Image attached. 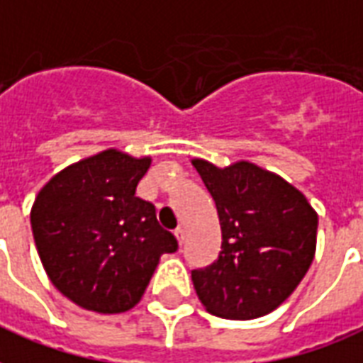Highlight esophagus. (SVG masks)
<instances>
[{
  "mask_svg": "<svg viewBox=\"0 0 363 363\" xmlns=\"http://www.w3.org/2000/svg\"><path fill=\"white\" fill-rule=\"evenodd\" d=\"M175 236H177V240H179V243H184V238H186V234H184V228H177L175 230Z\"/></svg>",
  "mask_w": 363,
  "mask_h": 363,
  "instance_id": "1",
  "label": "esophagus"
}]
</instances>
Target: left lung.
<instances>
[{
	"label": "left lung",
	"mask_w": 363,
	"mask_h": 363,
	"mask_svg": "<svg viewBox=\"0 0 363 363\" xmlns=\"http://www.w3.org/2000/svg\"><path fill=\"white\" fill-rule=\"evenodd\" d=\"M217 206L223 243L215 262L192 270L207 312L253 320L278 308L308 272L318 215L297 188L249 162L225 169L194 160Z\"/></svg>",
	"instance_id": "obj_1"
}]
</instances>
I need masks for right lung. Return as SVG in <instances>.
Instances as JSON below:
<instances>
[{
    "label": "right lung",
    "mask_w": 363,
    "mask_h": 363,
    "mask_svg": "<svg viewBox=\"0 0 363 363\" xmlns=\"http://www.w3.org/2000/svg\"><path fill=\"white\" fill-rule=\"evenodd\" d=\"M150 162L110 148L68 165L35 198L30 223L43 268L85 311L133 308L160 257L179 249L156 207L135 196Z\"/></svg>",
    "instance_id": "right-lung-1"
}]
</instances>
